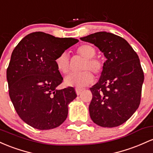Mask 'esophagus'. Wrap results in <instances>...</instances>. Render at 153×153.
Instances as JSON below:
<instances>
[{"instance_id": "obj_1", "label": "esophagus", "mask_w": 153, "mask_h": 153, "mask_svg": "<svg viewBox=\"0 0 153 153\" xmlns=\"http://www.w3.org/2000/svg\"><path fill=\"white\" fill-rule=\"evenodd\" d=\"M75 90H76V92L77 95H80V94H81L82 91L83 90H82V89H81V88H76V89H75Z\"/></svg>"}]
</instances>
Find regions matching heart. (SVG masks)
Segmentation results:
<instances>
[{
	"mask_svg": "<svg viewBox=\"0 0 153 153\" xmlns=\"http://www.w3.org/2000/svg\"><path fill=\"white\" fill-rule=\"evenodd\" d=\"M76 53L85 58V61L81 67V69L84 71L68 74L65 78V84L68 86L79 88L92 83L93 76L90 71L96 76L100 75L103 70L104 64L99 58H95L96 50L92 45L85 44L80 45L76 49ZM55 61L57 69L61 73L63 74L68 73L70 69V60L67 53L63 52L60 54Z\"/></svg>",
	"mask_w": 153,
	"mask_h": 153,
	"instance_id": "b5f03b06",
	"label": "heart"
}]
</instances>
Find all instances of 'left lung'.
Wrapping results in <instances>:
<instances>
[{"mask_svg": "<svg viewBox=\"0 0 153 153\" xmlns=\"http://www.w3.org/2000/svg\"><path fill=\"white\" fill-rule=\"evenodd\" d=\"M97 46L107 58L98 82L90 89L91 119L102 127L126 122L141 100L144 73L137 53L126 39L106 32L80 38Z\"/></svg>", "mask_w": 153, "mask_h": 153, "instance_id": "1", "label": "left lung"}]
</instances>
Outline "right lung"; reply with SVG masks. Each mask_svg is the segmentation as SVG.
<instances>
[{"label": "right lung", "instance_id": "1", "mask_svg": "<svg viewBox=\"0 0 153 153\" xmlns=\"http://www.w3.org/2000/svg\"><path fill=\"white\" fill-rule=\"evenodd\" d=\"M42 32L29 34L13 51L6 77L8 92L17 114L39 130L59 126L67 118L68 105L76 97L74 87H56L63 82L56 59L78 42Z\"/></svg>", "mask_w": 153, "mask_h": 153}]
</instances>
